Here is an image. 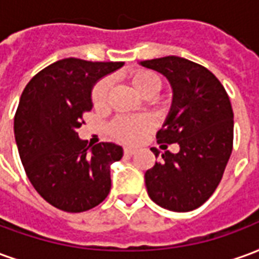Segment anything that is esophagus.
<instances>
[{
	"instance_id": "obj_1",
	"label": "esophagus",
	"mask_w": 259,
	"mask_h": 259,
	"mask_svg": "<svg viewBox=\"0 0 259 259\" xmlns=\"http://www.w3.org/2000/svg\"><path fill=\"white\" fill-rule=\"evenodd\" d=\"M123 152H124V155H133V154L136 152V150L135 148H132V147H126V148L123 150Z\"/></svg>"
}]
</instances>
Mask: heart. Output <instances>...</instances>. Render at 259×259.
Here are the masks:
<instances>
[{
  "mask_svg": "<svg viewBox=\"0 0 259 259\" xmlns=\"http://www.w3.org/2000/svg\"><path fill=\"white\" fill-rule=\"evenodd\" d=\"M132 84L141 96L157 94L161 89V80L155 73L141 70L132 76ZM111 89V80L102 79L93 87L91 101L96 107L105 104L108 93ZM151 127V120L146 116H118L109 123V133L113 139L123 143H132L137 140L146 130Z\"/></svg>",
  "mask_w": 259,
  "mask_h": 259,
  "instance_id": "1",
  "label": "heart"
}]
</instances>
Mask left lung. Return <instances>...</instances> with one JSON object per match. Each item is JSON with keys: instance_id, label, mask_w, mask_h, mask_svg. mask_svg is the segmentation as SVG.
Masks as SVG:
<instances>
[{"instance_id": "1", "label": "left lung", "mask_w": 259, "mask_h": 259, "mask_svg": "<svg viewBox=\"0 0 259 259\" xmlns=\"http://www.w3.org/2000/svg\"><path fill=\"white\" fill-rule=\"evenodd\" d=\"M140 64L162 73L174 89L172 108L157 141L180 147L178 154L163 152L147 170V191L165 209L193 211L217 190L233 150L232 104L217 76L189 59L170 55Z\"/></svg>"}]
</instances>
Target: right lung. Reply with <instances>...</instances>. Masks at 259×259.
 I'll list each match as a JSON object with an SVG mask.
<instances>
[{
  "label": "right lung",
  "mask_w": 259,
  "mask_h": 259,
  "mask_svg": "<svg viewBox=\"0 0 259 259\" xmlns=\"http://www.w3.org/2000/svg\"><path fill=\"white\" fill-rule=\"evenodd\" d=\"M123 62L66 58L40 70L27 83L15 113L20 161L33 187L65 212H84L107 198L109 166L123 155L113 143L87 146L76 133L91 111V89Z\"/></svg>",
  "instance_id": "obj_1"
}]
</instances>
